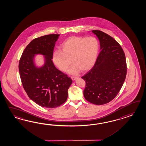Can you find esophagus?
Masks as SVG:
<instances>
[{"label": "esophagus", "mask_w": 146, "mask_h": 146, "mask_svg": "<svg viewBox=\"0 0 146 146\" xmlns=\"http://www.w3.org/2000/svg\"><path fill=\"white\" fill-rule=\"evenodd\" d=\"M71 78L72 80H76L78 78H77V77H71Z\"/></svg>", "instance_id": "34e87169"}]
</instances>
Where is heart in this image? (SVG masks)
Returning <instances> with one entry per match:
<instances>
[{"label": "heart", "instance_id": "obj_1", "mask_svg": "<svg viewBox=\"0 0 146 146\" xmlns=\"http://www.w3.org/2000/svg\"><path fill=\"white\" fill-rule=\"evenodd\" d=\"M62 51L56 50L53 54V61L61 71L69 69L70 75H76L82 70L88 71L95 64L98 54L99 44L94 37L72 36L61 45ZM72 59L71 60V59Z\"/></svg>", "mask_w": 146, "mask_h": 146}]
</instances>
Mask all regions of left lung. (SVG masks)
I'll list each match as a JSON object with an SVG mask.
<instances>
[{
    "label": "left lung",
    "mask_w": 146,
    "mask_h": 146,
    "mask_svg": "<svg viewBox=\"0 0 146 146\" xmlns=\"http://www.w3.org/2000/svg\"><path fill=\"white\" fill-rule=\"evenodd\" d=\"M98 38L100 50L94 67L82 78L86 82L85 99L97 105L107 104L115 98L127 74L125 54L116 41L100 31H92Z\"/></svg>",
    "instance_id": "1"
}]
</instances>
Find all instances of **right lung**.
<instances>
[{"label": "right lung", "instance_id": "1", "mask_svg": "<svg viewBox=\"0 0 146 146\" xmlns=\"http://www.w3.org/2000/svg\"><path fill=\"white\" fill-rule=\"evenodd\" d=\"M59 35L50 34L34 39L25 49L19 63L21 80L28 97L47 108H56L66 101L72 83L71 78L56 68L52 61ZM36 54L44 56V64L39 68L34 62Z\"/></svg>", "mask_w": 146, "mask_h": 146}]
</instances>
